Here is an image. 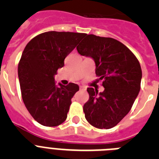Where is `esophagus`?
<instances>
[{"mask_svg":"<svg viewBox=\"0 0 159 159\" xmlns=\"http://www.w3.org/2000/svg\"><path fill=\"white\" fill-rule=\"evenodd\" d=\"M80 90H84V87H80Z\"/></svg>","mask_w":159,"mask_h":159,"instance_id":"obj_1","label":"esophagus"}]
</instances>
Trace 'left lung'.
<instances>
[{
  "label": "left lung",
  "instance_id": "1",
  "mask_svg": "<svg viewBox=\"0 0 159 159\" xmlns=\"http://www.w3.org/2000/svg\"><path fill=\"white\" fill-rule=\"evenodd\" d=\"M82 56L95 63V74L104 91L88 88L89 99L84 105L87 121L99 129H110L127 116L141 88L142 69L137 57L119 40L93 34L76 47Z\"/></svg>",
  "mask_w": 159,
  "mask_h": 159
}]
</instances>
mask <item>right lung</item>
Masks as SVG:
<instances>
[{"instance_id":"right-lung-1","label":"right lung","mask_w":159,"mask_h":159,"mask_svg":"<svg viewBox=\"0 0 159 159\" xmlns=\"http://www.w3.org/2000/svg\"><path fill=\"white\" fill-rule=\"evenodd\" d=\"M86 33L43 32L27 43L18 64L23 102L32 118L45 127H57L67 119L77 84L56 86L54 75L64 59Z\"/></svg>"}]
</instances>
